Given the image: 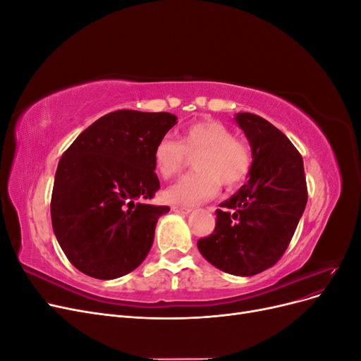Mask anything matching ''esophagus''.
Wrapping results in <instances>:
<instances>
[{
  "label": "esophagus",
  "instance_id": "34e87169",
  "mask_svg": "<svg viewBox=\"0 0 361 361\" xmlns=\"http://www.w3.org/2000/svg\"><path fill=\"white\" fill-rule=\"evenodd\" d=\"M171 211L182 214V215H188L192 209H190V207H182V206H171Z\"/></svg>",
  "mask_w": 361,
  "mask_h": 361
}]
</instances>
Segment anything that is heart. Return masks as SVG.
Segmentation results:
<instances>
[{"mask_svg": "<svg viewBox=\"0 0 361 361\" xmlns=\"http://www.w3.org/2000/svg\"><path fill=\"white\" fill-rule=\"evenodd\" d=\"M187 155L194 158L195 173L185 174L164 191L171 204L192 206L212 199L218 183L235 188L247 178L251 166L250 150L223 123L203 120L183 128L179 140L162 137L154 149L155 170L170 179L185 164Z\"/></svg>", "mask_w": 361, "mask_h": 361, "instance_id": "1", "label": "heart"}]
</instances>
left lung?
<instances>
[{
	"label": "left lung",
	"mask_w": 361,
	"mask_h": 361,
	"mask_svg": "<svg viewBox=\"0 0 361 361\" xmlns=\"http://www.w3.org/2000/svg\"><path fill=\"white\" fill-rule=\"evenodd\" d=\"M235 122L253 157L248 182L220 203L214 233L197 247L215 268L250 277L286 251L307 203V185L302 158L280 129L251 113H238Z\"/></svg>",
	"instance_id": "8db88e82"
}]
</instances>
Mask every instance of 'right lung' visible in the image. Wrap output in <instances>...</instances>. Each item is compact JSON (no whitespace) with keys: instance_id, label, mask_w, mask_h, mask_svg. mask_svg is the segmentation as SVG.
Listing matches in <instances>:
<instances>
[{"instance_id":"1","label":"right lung","mask_w":361,"mask_h":361,"mask_svg":"<svg viewBox=\"0 0 361 361\" xmlns=\"http://www.w3.org/2000/svg\"><path fill=\"white\" fill-rule=\"evenodd\" d=\"M178 123L170 113L118 110L97 118L64 152L54 179L51 220L71 264L113 280L134 271L154 244L169 206L149 204L159 190L154 149Z\"/></svg>"}]
</instances>
